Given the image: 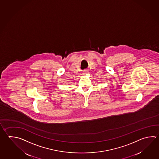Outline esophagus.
Returning <instances> with one entry per match:
<instances>
[{"mask_svg":"<svg viewBox=\"0 0 159 159\" xmlns=\"http://www.w3.org/2000/svg\"><path fill=\"white\" fill-rule=\"evenodd\" d=\"M87 71H84V74H86L87 73Z\"/></svg>","mask_w":159,"mask_h":159,"instance_id":"34e87169","label":"esophagus"}]
</instances>
